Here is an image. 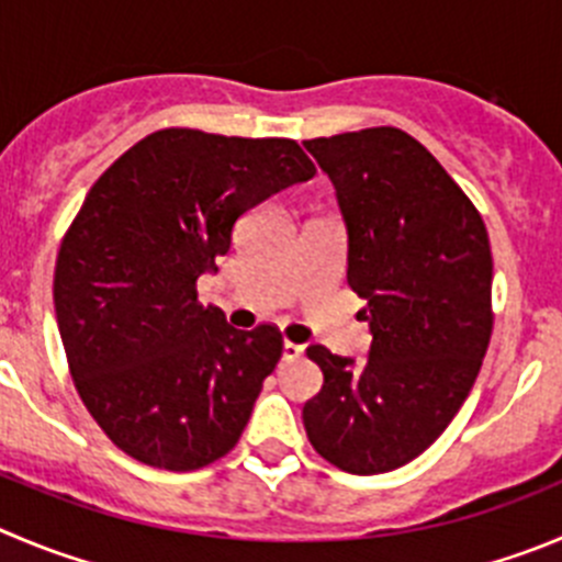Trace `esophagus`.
Wrapping results in <instances>:
<instances>
[{
  "label": "esophagus",
  "instance_id": "34e87169",
  "mask_svg": "<svg viewBox=\"0 0 562 562\" xmlns=\"http://www.w3.org/2000/svg\"><path fill=\"white\" fill-rule=\"evenodd\" d=\"M302 355H305V346L302 344H293V340H285V344H282V358L285 360H296L302 358Z\"/></svg>",
  "mask_w": 562,
  "mask_h": 562
}]
</instances>
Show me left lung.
<instances>
[{"label": "left lung", "instance_id": "obj_1", "mask_svg": "<svg viewBox=\"0 0 562 562\" xmlns=\"http://www.w3.org/2000/svg\"><path fill=\"white\" fill-rule=\"evenodd\" d=\"M305 146L338 193L371 349L363 363L307 349L324 385L302 422L327 463L382 474L418 458L469 396L494 329V257L480 210L405 130Z\"/></svg>", "mask_w": 562, "mask_h": 562}]
</instances>
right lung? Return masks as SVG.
Masks as SVG:
<instances>
[{"instance_id":"1","label":"right lung","mask_w":562,"mask_h":562,"mask_svg":"<svg viewBox=\"0 0 562 562\" xmlns=\"http://www.w3.org/2000/svg\"><path fill=\"white\" fill-rule=\"evenodd\" d=\"M313 175L291 138L169 127L93 182L57 251L55 313L82 405L124 454L193 471L238 443L282 335L229 327L196 280L238 216Z\"/></svg>"}]
</instances>
